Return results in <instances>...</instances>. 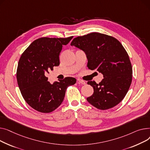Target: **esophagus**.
<instances>
[{"label": "esophagus", "mask_w": 150, "mask_h": 150, "mask_svg": "<svg viewBox=\"0 0 150 150\" xmlns=\"http://www.w3.org/2000/svg\"><path fill=\"white\" fill-rule=\"evenodd\" d=\"M77 82L79 83H81L82 85H85L86 84V82L84 81H83V80H82V79H77Z\"/></svg>", "instance_id": "obj_1"}]
</instances>
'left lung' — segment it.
Returning a JSON list of instances; mask_svg holds the SVG:
<instances>
[{
    "label": "left lung",
    "instance_id": "obj_1",
    "mask_svg": "<svg viewBox=\"0 0 150 150\" xmlns=\"http://www.w3.org/2000/svg\"><path fill=\"white\" fill-rule=\"evenodd\" d=\"M71 45L85 52L90 69L103 75L99 83L88 82L94 93L87 101L102 110L115 107L125 98L132 81V66L124 47L114 38L99 33L77 37Z\"/></svg>",
    "mask_w": 150,
    "mask_h": 150
}]
</instances>
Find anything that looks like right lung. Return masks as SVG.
<instances>
[{
  "mask_svg": "<svg viewBox=\"0 0 150 150\" xmlns=\"http://www.w3.org/2000/svg\"><path fill=\"white\" fill-rule=\"evenodd\" d=\"M73 37L41 38L33 42L22 54L17 69V81L23 99L38 111L48 113L62 103L66 90L76 82L67 77L51 84L46 74L60 64L59 54L63 45Z\"/></svg>",
  "mask_w": 150,
  "mask_h": 150,
  "instance_id": "obj_1",
  "label": "right lung"
}]
</instances>
